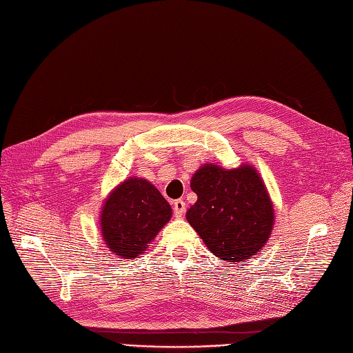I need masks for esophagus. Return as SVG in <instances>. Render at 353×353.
I'll return each instance as SVG.
<instances>
[{
	"label": "esophagus",
	"mask_w": 353,
	"mask_h": 353,
	"mask_svg": "<svg viewBox=\"0 0 353 353\" xmlns=\"http://www.w3.org/2000/svg\"><path fill=\"white\" fill-rule=\"evenodd\" d=\"M184 213H185V202L181 201V199L175 201L174 202V214H175V217H178V219L183 217Z\"/></svg>",
	"instance_id": "obj_1"
}]
</instances>
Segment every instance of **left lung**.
Instances as JSON below:
<instances>
[{
    "label": "left lung",
    "mask_w": 353,
    "mask_h": 353,
    "mask_svg": "<svg viewBox=\"0 0 353 353\" xmlns=\"http://www.w3.org/2000/svg\"><path fill=\"white\" fill-rule=\"evenodd\" d=\"M190 187L198 201L187 211V222L216 256L234 264L250 260L264 248L275 213L255 168L203 164L193 174Z\"/></svg>",
    "instance_id": "1"
}]
</instances>
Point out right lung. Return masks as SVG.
<instances>
[{"mask_svg":"<svg viewBox=\"0 0 353 353\" xmlns=\"http://www.w3.org/2000/svg\"><path fill=\"white\" fill-rule=\"evenodd\" d=\"M170 216L169 202L150 181L128 178L108 194L99 225L107 248L132 260L150 246Z\"/></svg>","mask_w":353,"mask_h":353,"instance_id":"right-lung-1","label":"right lung"}]
</instances>
